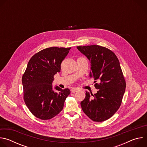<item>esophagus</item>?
<instances>
[{"mask_svg":"<svg viewBox=\"0 0 147 147\" xmlns=\"http://www.w3.org/2000/svg\"><path fill=\"white\" fill-rule=\"evenodd\" d=\"M78 91V88H73L71 89V91L72 92H77Z\"/></svg>","mask_w":147,"mask_h":147,"instance_id":"34e87169","label":"esophagus"}]
</instances>
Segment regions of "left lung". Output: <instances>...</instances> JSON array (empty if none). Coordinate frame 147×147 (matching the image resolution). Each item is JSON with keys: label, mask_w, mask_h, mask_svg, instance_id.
I'll return each instance as SVG.
<instances>
[{"label": "left lung", "mask_w": 147, "mask_h": 147, "mask_svg": "<svg viewBox=\"0 0 147 147\" xmlns=\"http://www.w3.org/2000/svg\"><path fill=\"white\" fill-rule=\"evenodd\" d=\"M91 63L90 77L96 80V94L86 91L81 102L84 113L92 120L101 122L111 117L119 109L125 92V82L120 62L109 49L98 45L77 47Z\"/></svg>", "instance_id": "obj_1"}]
</instances>
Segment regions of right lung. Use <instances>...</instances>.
<instances>
[{
	"label": "right lung",
	"instance_id": "obj_1",
	"mask_svg": "<svg viewBox=\"0 0 147 147\" xmlns=\"http://www.w3.org/2000/svg\"><path fill=\"white\" fill-rule=\"evenodd\" d=\"M71 48L51 47L35 54L28 63L22 77L24 100L33 115L41 120H48L63 108L69 88L57 86L53 89V77L60 71L62 61Z\"/></svg>",
	"mask_w": 147,
	"mask_h": 147
}]
</instances>
